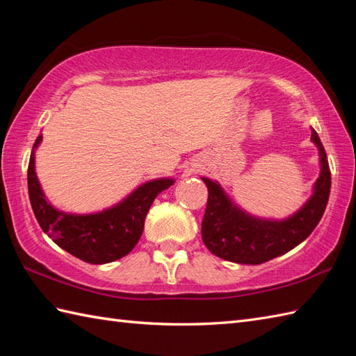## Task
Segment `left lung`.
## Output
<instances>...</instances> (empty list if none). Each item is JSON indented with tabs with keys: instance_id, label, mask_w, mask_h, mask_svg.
I'll list each match as a JSON object with an SVG mask.
<instances>
[{
	"instance_id": "8db88e82",
	"label": "left lung",
	"mask_w": 356,
	"mask_h": 356,
	"mask_svg": "<svg viewBox=\"0 0 356 356\" xmlns=\"http://www.w3.org/2000/svg\"><path fill=\"white\" fill-rule=\"evenodd\" d=\"M311 140L318 149L320 174L303 207L284 218L248 213L234 202L217 180L202 177L208 186V203L202 222V240L211 252L238 264H261L289 252L318 225L330 194L327 156L312 128Z\"/></svg>"
}]
</instances>
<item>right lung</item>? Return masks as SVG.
<instances>
[{
	"mask_svg": "<svg viewBox=\"0 0 356 356\" xmlns=\"http://www.w3.org/2000/svg\"><path fill=\"white\" fill-rule=\"evenodd\" d=\"M41 142L42 134L38 136L30 153L27 185L30 203L42 231L59 248L82 261L104 264L122 259L139 241L154 199L176 180L151 179L108 208L87 214L67 213L47 199L36 176L35 153Z\"/></svg>",
	"mask_w": 356,
	"mask_h": 356,
	"instance_id": "1",
	"label": "right lung"
}]
</instances>
